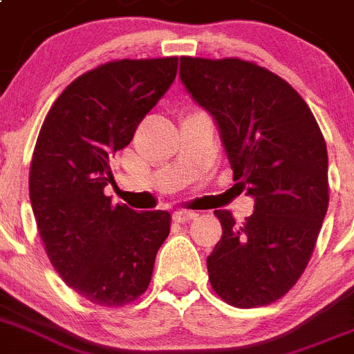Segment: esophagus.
I'll use <instances>...</instances> for the list:
<instances>
[{"instance_id": "34e87169", "label": "esophagus", "mask_w": 354, "mask_h": 354, "mask_svg": "<svg viewBox=\"0 0 354 354\" xmlns=\"http://www.w3.org/2000/svg\"><path fill=\"white\" fill-rule=\"evenodd\" d=\"M198 217V214L196 212H185V210H178L174 212L173 219L176 221V223H189V221L196 219Z\"/></svg>"}]
</instances>
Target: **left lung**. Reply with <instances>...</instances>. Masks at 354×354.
I'll use <instances>...</instances> for the list:
<instances>
[{
	"mask_svg": "<svg viewBox=\"0 0 354 354\" xmlns=\"http://www.w3.org/2000/svg\"><path fill=\"white\" fill-rule=\"evenodd\" d=\"M192 100L219 126L254 212L235 224L217 210L223 236L207 258L215 294L236 308L283 297L305 272L328 210V151L305 100L283 78L241 58H180Z\"/></svg>",
	"mask_w": 354,
	"mask_h": 354,
	"instance_id": "8db88e82",
	"label": "left lung"
}]
</instances>
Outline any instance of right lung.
I'll return each instance as SVG.
<instances>
[{
  "instance_id": "1",
  "label": "right lung",
  "mask_w": 354,
  "mask_h": 354,
  "mask_svg": "<svg viewBox=\"0 0 354 354\" xmlns=\"http://www.w3.org/2000/svg\"><path fill=\"white\" fill-rule=\"evenodd\" d=\"M178 58L113 60L78 76L57 97L30 167V201L49 262L82 297L122 306L149 287L171 230L165 210L112 205L110 156L173 85Z\"/></svg>"
}]
</instances>
